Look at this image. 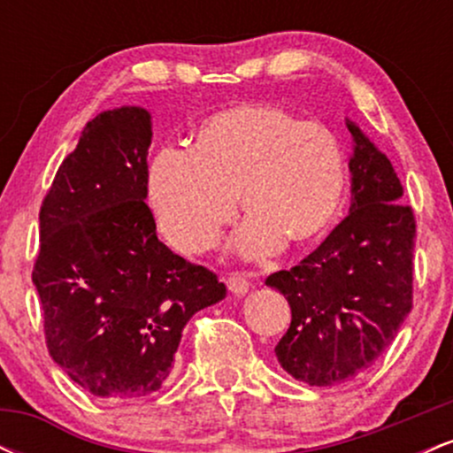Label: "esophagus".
<instances>
[{"label": "esophagus", "instance_id": "obj_1", "mask_svg": "<svg viewBox=\"0 0 453 453\" xmlns=\"http://www.w3.org/2000/svg\"><path fill=\"white\" fill-rule=\"evenodd\" d=\"M227 289H230L232 294H238V296H242V294H247L249 292V279L244 277V274H241V273H234V274H230V277H227Z\"/></svg>", "mask_w": 453, "mask_h": 453}]
</instances>
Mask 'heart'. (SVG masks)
<instances>
[{"label":"heart","instance_id":"heart-1","mask_svg":"<svg viewBox=\"0 0 453 453\" xmlns=\"http://www.w3.org/2000/svg\"><path fill=\"white\" fill-rule=\"evenodd\" d=\"M347 157L330 127L298 121L268 104H241L206 117L191 149H161L149 170V200L164 236L185 253L217 242L236 215L247 221L232 241L244 259L285 242L321 236L339 215Z\"/></svg>","mask_w":453,"mask_h":453}]
</instances>
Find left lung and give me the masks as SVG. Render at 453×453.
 <instances>
[{
    "label": "left lung",
    "instance_id": "1",
    "mask_svg": "<svg viewBox=\"0 0 453 453\" xmlns=\"http://www.w3.org/2000/svg\"><path fill=\"white\" fill-rule=\"evenodd\" d=\"M351 134V206L319 247L266 279L292 306L274 347L283 371L309 386H339L392 345L411 311L415 219L400 204L392 161L357 123Z\"/></svg>",
    "mask_w": 453,
    "mask_h": 453
}]
</instances>
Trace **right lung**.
<instances>
[{
	"label": "right lung",
	"mask_w": 453,
	"mask_h": 453,
	"mask_svg": "<svg viewBox=\"0 0 453 453\" xmlns=\"http://www.w3.org/2000/svg\"><path fill=\"white\" fill-rule=\"evenodd\" d=\"M147 108L91 119L57 170L40 211L34 266L50 357L93 396L157 392L180 332L221 303L226 285L157 238L147 204Z\"/></svg>",
	"instance_id": "1"
}]
</instances>
